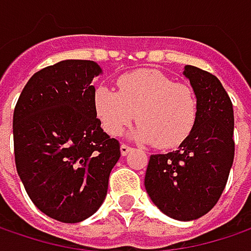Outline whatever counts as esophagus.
Wrapping results in <instances>:
<instances>
[{
    "mask_svg": "<svg viewBox=\"0 0 251 251\" xmlns=\"http://www.w3.org/2000/svg\"><path fill=\"white\" fill-rule=\"evenodd\" d=\"M130 151H132V148H130L129 145H126V143H122V145H121V153H122L124 156L127 155Z\"/></svg>",
    "mask_w": 251,
    "mask_h": 251,
    "instance_id": "34e87169",
    "label": "esophagus"
}]
</instances>
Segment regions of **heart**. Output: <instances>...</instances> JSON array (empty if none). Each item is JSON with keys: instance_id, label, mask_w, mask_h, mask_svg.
I'll return each mask as SVG.
<instances>
[{"instance_id": "heart-1", "label": "heart", "mask_w": 251, "mask_h": 251, "mask_svg": "<svg viewBox=\"0 0 251 251\" xmlns=\"http://www.w3.org/2000/svg\"><path fill=\"white\" fill-rule=\"evenodd\" d=\"M118 92L96 86L94 109L103 130L116 136L136 118V138L172 149L195 129L199 100L195 89L156 69H138L118 78Z\"/></svg>"}]
</instances>
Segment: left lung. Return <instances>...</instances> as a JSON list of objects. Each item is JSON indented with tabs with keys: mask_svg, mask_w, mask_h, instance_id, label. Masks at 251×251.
<instances>
[{
	"mask_svg": "<svg viewBox=\"0 0 251 251\" xmlns=\"http://www.w3.org/2000/svg\"><path fill=\"white\" fill-rule=\"evenodd\" d=\"M199 113L195 129L177 151L152 155L145 187L156 206L172 219L189 222L219 201L234 159L233 105L213 74L187 65Z\"/></svg>",
	"mask_w": 251,
	"mask_h": 251,
	"instance_id": "obj_1",
	"label": "left lung"
}]
</instances>
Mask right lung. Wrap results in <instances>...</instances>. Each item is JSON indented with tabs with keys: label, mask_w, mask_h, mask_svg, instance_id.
Wrapping results in <instances>:
<instances>
[{
	"label": "right lung",
	"mask_w": 251,
	"mask_h": 251,
	"mask_svg": "<svg viewBox=\"0 0 251 251\" xmlns=\"http://www.w3.org/2000/svg\"><path fill=\"white\" fill-rule=\"evenodd\" d=\"M100 68L67 59L26 82L14 109V155L24 187L38 209L78 223L105 200L119 140L100 127L91 85Z\"/></svg>",
	"instance_id": "right-lung-1"
}]
</instances>
